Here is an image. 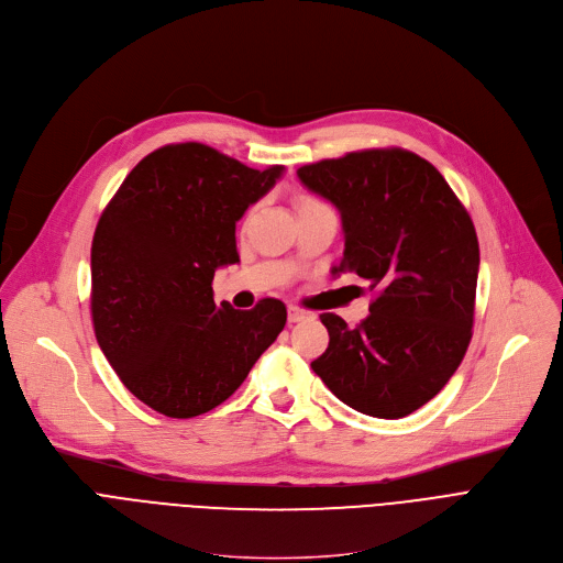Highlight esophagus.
Instances as JSON below:
<instances>
[{"mask_svg":"<svg viewBox=\"0 0 563 563\" xmlns=\"http://www.w3.org/2000/svg\"><path fill=\"white\" fill-rule=\"evenodd\" d=\"M306 319H310V312H308V310H301V308H296V306H291V308L287 310V321H289V323H298V321H306Z\"/></svg>","mask_w":563,"mask_h":563,"instance_id":"esophagus-1","label":"esophagus"}]
</instances>
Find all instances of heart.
Here are the masks:
<instances>
[{
	"label": "heart",
	"mask_w": 563,
	"mask_h": 563,
	"mask_svg": "<svg viewBox=\"0 0 563 563\" xmlns=\"http://www.w3.org/2000/svg\"><path fill=\"white\" fill-rule=\"evenodd\" d=\"M296 206L298 210H310V208H328L319 197L314 195H298L296 197Z\"/></svg>",
	"instance_id": "b5f03b06"
}]
</instances>
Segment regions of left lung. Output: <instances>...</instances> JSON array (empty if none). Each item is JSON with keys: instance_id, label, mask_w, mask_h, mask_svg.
Returning a JSON list of instances; mask_svg holds the SVG:
<instances>
[{"instance_id": "1", "label": "left lung", "mask_w": 563, "mask_h": 563, "mask_svg": "<svg viewBox=\"0 0 563 563\" xmlns=\"http://www.w3.org/2000/svg\"><path fill=\"white\" fill-rule=\"evenodd\" d=\"M342 214L344 257L376 298L349 328L321 314L330 342L312 371L362 415L402 419L432 400L471 344L479 246L451 185L405 148H364L296 172Z\"/></svg>"}]
</instances>
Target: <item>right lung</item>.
Returning a JSON list of instances; mask_svg holds the SVG:
<instances>
[{
  "label": "right lung",
  "instance_id": "1",
  "mask_svg": "<svg viewBox=\"0 0 563 563\" xmlns=\"http://www.w3.org/2000/svg\"><path fill=\"white\" fill-rule=\"evenodd\" d=\"M283 176L201 142L144 156L99 217L90 310L99 349L124 387L169 419L227 400L280 334L285 303H214L219 267L240 262L235 223Z\"/></svg>",
  "mask_w": 563,
  "mask_h": 563
}]
</instances>
